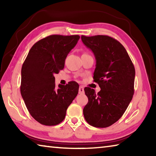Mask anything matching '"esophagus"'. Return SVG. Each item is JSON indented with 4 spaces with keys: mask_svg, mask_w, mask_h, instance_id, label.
<instances>
[{
    "mask_svg": "<svg viewBox=\"0 0 156 156\" xmlns=\"http://www.w3.org/2000/svg\"><path fill=\"white\" fill-rule=\"evenodd\" d=\"M79 94H83L84 93V87L83 86H80L79 87Z\"/></svg>",
    "mask_w": 156,
    "mask_h": 156,
    "instance_id": "34e87169",
    "label": "esophagus"
}]
</instances>
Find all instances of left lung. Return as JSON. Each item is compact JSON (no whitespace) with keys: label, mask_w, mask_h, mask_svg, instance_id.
I'll return each instance as SVG.
<instances>
[{"label":"left lung","mask_w":156,"mask_h":156,"mask_svg":"<svg viewBox=\"0 0 156 156\" xmlns=\"http://www.w3.org/2000/svg\"><path fill=\"white\" fill-rule=\"evenodd\" d=\"M81 39L96 58L94 79L101 89L96 94L93 89L84 88L88 103L84 117L90 125L105 128L122 117L131 101L135 68L125 47L112 37L82 36Z\"/></svg>","instance_id":"8db88e82"}]
</instances>
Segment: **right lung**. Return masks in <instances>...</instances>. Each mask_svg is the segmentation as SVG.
<instances>
[{
    "instance_id": "add662e5",
    "label": "right lung",
    "mask_w": 156,
    "mask_h": 156,
    "mask_svg": "<svg viewBox=\"0 0 156 156\" xmlns=\"http://www.w3.org/2000/svg\"><path fill=\"white\" fill-rule=\"evenodd\" d=\"M79 39L78 35L41 39L31 47L22 66L21 96L31 115L42 125L61 122L78 93V84L73 81L56 87L54 74L64 68L66 58Z\"/></svg>"
}]
</instances>
